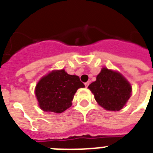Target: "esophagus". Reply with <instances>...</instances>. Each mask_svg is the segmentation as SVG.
<instances>
[{"label":"esophagus","instance_id":"esophagus-1","mask_svg":"<svg viewBox=\"0 0 153 153\" xmlns=\"http://www.w3.org/2000/svg\"><path fill=\"white\" fill-rule=\"evenodd\" d=\"M89 84H90V82H85V86H86V87H88Z\"/></svg>","mask_w":153,"mask_h":153}]
</instances>
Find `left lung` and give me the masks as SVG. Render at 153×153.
Listing matches in <instances>:
<instances>
[{
    "mask_svg": "<svg viewBox=\"0 0 153 153\" xmlns=\"http://www.w3.org/2000/svg\"><path fill=\"white\" fill-rule=\"evenodd\" d=\"M88 88L101 106L106 110L118 111L129 99L132 86L125 77L117 71L103 67Z\"/></svg>",
    "mask_w": 153,
    "mask_h": 153,
    "instance_id": "left-lung-1",
    "label": "left lung"
}]
</instances>
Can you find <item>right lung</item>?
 <instances>
[{
  "label": "right lung",
  "mask_w": 153,
  "mask_h": 153,
  "mask_svg": "<svg viewBox=\"0 0 153 153\" xmlns=\"http://www.w3.org/2000/svg\"><path fill=\"white\" fill-rule=\"evenodd\" d=\"M84 86L79 76L68 74L63 69L57 70L39 80L35 94L40 109L60 114L71 106L77 90Z\"/></svg>",
  "instance_id": "obj_1"
}]
</instances>
